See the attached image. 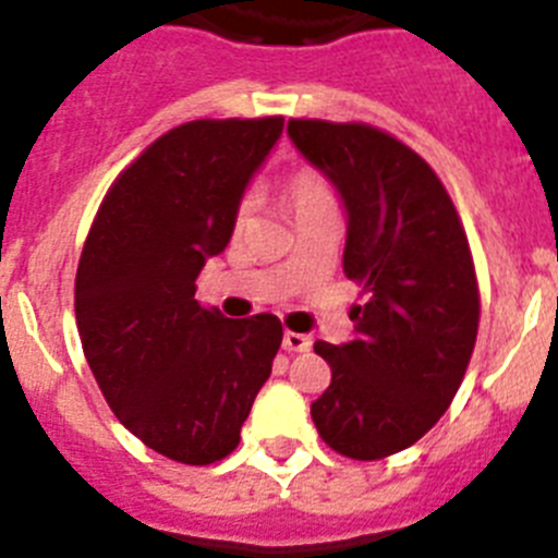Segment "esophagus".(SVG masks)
Wrapping results in <instances>:
<instances>
[{
	"instance_id": "obj_1",
	"label": "esophagus",
	"mask_w": 558,
	"mask_h": 558,
	"mask_svg": "<svg viewBox=\"0 0 558 558\" xmlns=\"http://www.w3.org/2000/svg\"><path fill=\"white\" fill-rule=\"evenodd\" d=\"M282 347L288 349V352H307L310 347H313V340L307 338V335H302V332H284L282 335Z\"/></svg>"
}]
</instances>
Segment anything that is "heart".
Returning a JSON list of instances; mask_svg holds the SVG:
<instances>
[{
    "mask_svg": "<svg viewBox=\"0 0 558 558\" xmlns=\"http://www.w3.org/2000/svg\"><path fill=\"white\" fill-rule=\"evenodd\" d=\"M284 201H288L290 211L295 220L307 218L313 211L335 206V192L329 181L322 172L315 170H295L288 181H284ZM251 215V201H243L236 209V226H243Z\"/></svg>",
    "mask_w": 558,
    "mask_h": 558,
    "instance_id": "b5f03b06",
    "label": "heart"
}]
</instances>
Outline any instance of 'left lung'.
I'll return each mask as SVG.
<instances>
[{
	"mask_svg": "<svg viewBox=\"0 0 558 558\" xmlns=\"http://www.w3.org/2000/svg\"><path fill=\"white\" fill-rule=\"evenodd\" d=\"M290 142L347 209L343 274L366 293L347 343L318 340L332 383L310 405L340 456L416 445L450 408L477 338L475 268L450 195L418 153L360 122L290 120Z\"/></svg>",
	"mask_w": 558,
	"mask_h": 558,
	"instance_id": "1",
	"label": "left lung"
}]
</instances>
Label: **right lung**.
I'll use <instances>...</instances> for the list:
<instances>
[{"label": "right lung", "instance_id": "add662e5", "mask_svg": "<svg viewBox=\"0 0 558 558\" xmlns=\"http://www.w3.org/2000/svg\"><path fill=\"white\" fill-rule=\"evenodd\" d=\"M282 128V117L172 128L113 181L83 245L75 318L88 368L122 425L179 463L206 466L240 445L282 343L276 315L226 318L195 299Z\"/></svg>", "mask_w": 558, "mask_h": 558}]
</instances>
